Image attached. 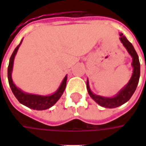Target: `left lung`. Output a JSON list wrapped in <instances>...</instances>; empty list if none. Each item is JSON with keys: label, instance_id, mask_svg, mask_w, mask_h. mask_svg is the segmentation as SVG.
I'll return each instance as SVG.
<instances>
[{"label": "left lung", "instance_id": "left-lung-1", "mask_svg": "<svg viewBox=\"0 0 146 146\" xmlns=\"http://www.w3.org/2000/svg\"><path fill=\"white\" fill-rule=\"evenodd\" d=\"M119 36L120 41L132 58L131 66L133 67V73L128 83L113 97H104L94 94L90 88L88 80H87V89L91 98L101 106L109 109L120 106L128 101L137 88L140 77V62L138 54L131 43L128 41V40L126 38L125 36H123V33H119Z\"/></svg>", "mask_w": 146, "mask_h": 146}]
</instances>
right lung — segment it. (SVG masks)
<instances>
[{
  "label": "right lung",
  "instance_id": "1",
  "mask_svg": "<svg viewBox=\"0 0 146 146\" xmlns=\"http://www.w3.org/2000/svg\"><path fill=\"white\" fill-rule=\"evenodd\" d=\"M22 42H23V40H21L20 44L15 48L13 53L11 54V58H10V60H9V64H8V79L10 88H11L14 95L15 96V98H17L18 101L21 104L24 105V106H26L30 108L32 110H48L49 108H51V106H53L63 94L64 91L66 89V86L67 76L64 77L63 80L62 81L57 91L50 95H35V94H30V93H27V92L22 91L20 88H17L12 80L11 73H12V70H13L15 57V54L17 53L19 48L22 44Z\"/></svg>",
  "mask_w": 146,
  "mask_h": 146
}]
</instances>
